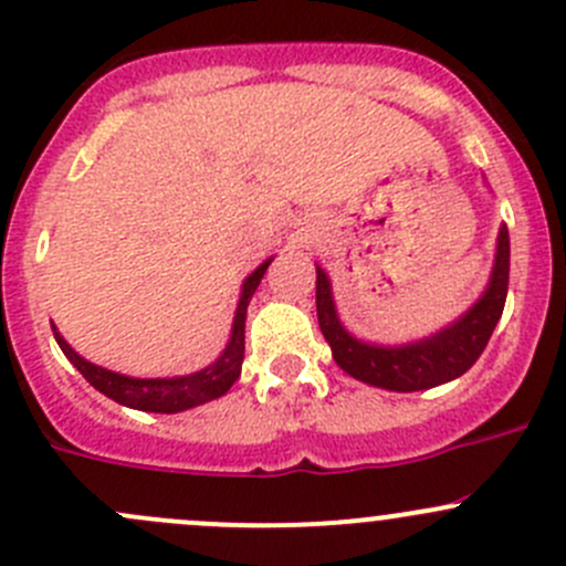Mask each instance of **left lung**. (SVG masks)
<instances>
[{
	"instance_id": "left-lung-1",
	"label": "left lung",
	"mask_w": 566,
	"mask_h": 566,
	"mask_svg": "<svg viewBox=\"0 0 566 566\" xmlns=\"http://www.w3.org/2000/svg\"><path fill=\"white\" fill-rule=\"evenodd\" d=\"M510 287V230L501 224L490 282L476 304L424 339L378 345L353 336L336 315L331 279L317 265V323L331 356L350 378L389 391H424L460 378L476 364L501 319Z\"/></svg>"
}]
</instances>
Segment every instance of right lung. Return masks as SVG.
Masks as SVG:
<instances>
[{
    "label": "right lung",
    "instance_id": "right-lung-1",
    "mask_svg": "<svg viewBox=\"0 0 566 566\" xmlns=\"http://www.w3.org/2000/svg\"><path fill=\"white\" fill-rule=\"evenodd\" d=\"M273 260V256H271ZM271 260H265L262 265H256V271H251L243 279L241 298H238L235 319H232L230 342L221 350V356L213 364H208L205 369L191 375H180V378H128V375L112 373V369L98 367V364L87 361V358L78 356L71 345L65 342V336L54 328V339L60 345V350L65 353L67 361L84 375L93 389L106 394L114 402L125 405V408L134 410H150V413H180V410L197 408V405L210 402V399H219L221 394L232 389L238 378H241V364H243V350H247V310L249 301L254 295V290L260 287V279L265 276Z\"/></svg>",
    "mask_w": 566,
    "mask_h": 566
}]
</instances>
